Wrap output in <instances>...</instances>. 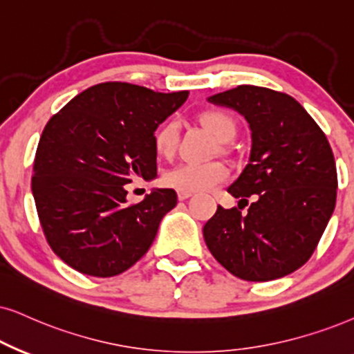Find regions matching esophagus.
<instances>
[{
  "mask_svg": "<svg viewBox=\"0 0 354 354\" xmlns=\"http://www.w3.org/2000/svg\"><path fill=\"white\" fill-rule=\"evenodd\" d=\"M191 196H192V192H189V191H178V199L180 201H185L187 198H191Z\"/></svg>",
  "mask_w": 354,
  "mask_h": 354,
  "instance_id": "obj_1",
  "label": "esophagus"
}]
</instances>
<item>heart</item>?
<instances>
[{"label":"heart","mask_w":354,"mask_h":354,"mask_svg":"<svg viewBox=\"0 0 354 354\" xmlns=\"http://www.w3.org/2000/svg\"><path fill=\"white\" fill-rule=\"evenodd\" d=\"M201 122L218 140L227 142L235 137L236 124L230 114L223 111H205L201 115ZM180 138V124L176 120H167L158 131L155 132V150L158 155L169 158L178 147ZM229 178V168L222 162L207 163H180L165 174V181L168 186L178 191H207L221 185Z\"/></svg>","instance_id":"b5f03b06"}]
</instances>
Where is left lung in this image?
<instances>
[{"label":"left lung","mask_w":354,"mask_h":354,"mask_svg":"<svg viewBox=\"0 0 354 354\" xmlns=\"http://www.w3.org/2000/svg\"><path fill=\"white\" fill-rule=\"evenodd\" d=\"M234 107L252 131V153L229 189L247 214L223 209L204 225L209 252L243 281H272L312 257L337 203V167L319 124L292 96L241 84L209 97Z\"/></svg>","instance_id":"left-lung-1"}]
</instances>
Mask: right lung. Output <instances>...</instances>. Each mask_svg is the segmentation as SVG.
<instances>
[{
    "instance_id": "obj_1",
    "label": "right lung",
    "mask_w": 354,
    "mask_h": 354,
    "mask_svg": "<svg viewBox=\"0 0 354 354\" xmlns=\"http://www.w3.org/2000/svg\"><path fill=\"white\" fill-rule=\"evenodd\" d=\"M187 95L100 83L47 122L35 151L32 194L48 247L73 270L118 276L149 252L176 192L155 189L129 204L125 185L155 178L153 132Z\"/></svg>"
}]
</instances>
